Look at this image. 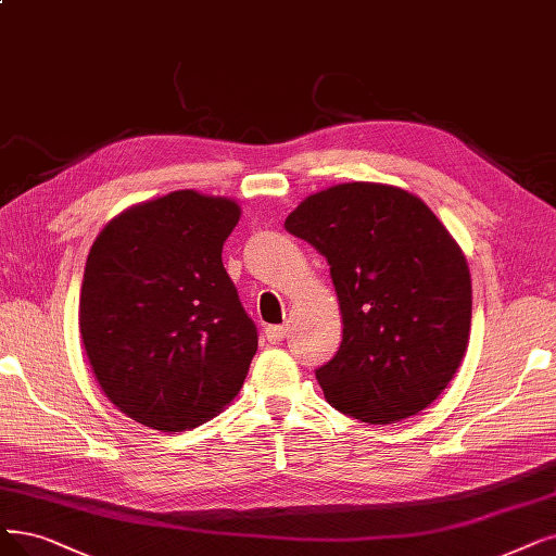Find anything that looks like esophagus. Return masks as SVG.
Instances as JSON below:
<instances>
[{
    "instance_id": "1",
    "label": "esophagus",
    "mask_w": 556,
    "mask_h": 556,
    "mask_svg": "<svg viewBox=\"0 0 556 556\" xmlns=\"http://www.w3.org/2000/svg\"><path fill=\"white\" fill-rule=\"evenodd\" d=\"M264 336L271 344H280L287 338V326H266Z\"/></svg>"
}]
</instances>
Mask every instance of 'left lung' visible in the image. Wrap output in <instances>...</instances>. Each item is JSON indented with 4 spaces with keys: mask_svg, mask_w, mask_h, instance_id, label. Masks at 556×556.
<instances>
[{
    "mask_svg": "<svg viewBox=\"0 0 556 556\" xmlns=\"http://www.w3.org/2000/svg\"><path fill=\"white\" fill-rule=\"evenodd\" d=\"M285 228L326 257L342 309V344L315 371L326 402L369 425L425 410L470 340V269L447 228L417 195L376 182L307 195Z\"/></svg>",
    "mask_w": 556,
    "mask_h": 556,
    "instance_id": "left-lung-1",
    "label": "left lung"
}]
</instances>
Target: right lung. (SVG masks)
Here are the masks:
<instances>
[{"instance_id":"right-lung-1","label":"right lung","mask_w":556,"mask_h":556,"mask_svg":"<svg viewBox=\"0 0 556 556\" xmlns=\"http://www.w3.org/2000/svg\"><path fill=\"white\" fill-rule=\"evenodd\" d=\"M230 198L173 191L121 212L86 260L79 332L102 392L164 433L212 419L239 394L257 328L220 251Z\"/></svg>"}]
</instances>
